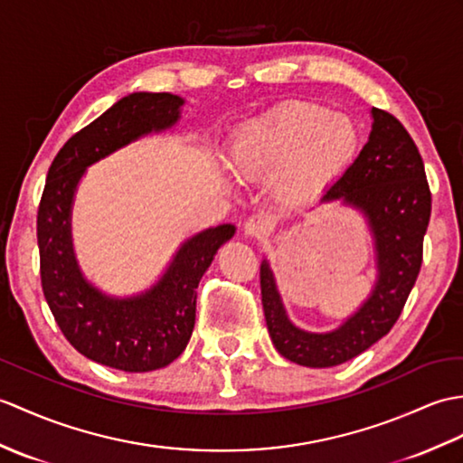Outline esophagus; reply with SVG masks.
<instances>
[{"label":"esophagus","instance_id":"obj_1","mask_svg":"<svg viewBox=\"0 0 463 463\" xmlns=\"http://www.w3.org/2000/svg\"><path fill=\"white\" fill-rule=\"evenodd\" d=\"M272 219L268 217L264 213H256L252 217L246 219L244 222V234L254 236V239H260V236H266L268 232L272 231Z\"/></svg>","mask_w":463,"mask_h":463}]
</instances>
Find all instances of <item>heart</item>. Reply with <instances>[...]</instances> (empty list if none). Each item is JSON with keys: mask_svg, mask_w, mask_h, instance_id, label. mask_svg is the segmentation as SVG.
<instances>
[{"mask_svg": "<svg viewBox=\"0 0 463 463\" xmlns=\"http://www.w3.org/2000/svg\"><path fill=\"white\" fill-rule=\"evenodd\" d=\"M359 124L314 102H289L244 124L234 134L229 164L236 175L264 179L280 174L288 193L331 185L357 159Z\"/></svg>", "mask_w": 463, "mask_h": 463, "instance_id": "b5f03b06", "label": "heart"}]
</instances>
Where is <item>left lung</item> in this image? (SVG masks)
I'll use <instances>...</instances> for the list:
<instances>
[{"label": "left lung", "mask_w": 463, "mask_h": 463, "mask_svg": "<svg viewBox=\"0 0 463 463\" xmlns=\"http://www.w3.org/2000/svg\"><path fill=\"white\" fill-rule=\"evenodd\" d=\"M371 114L369 142L324 195V201L341 199L367 214L379 266V282L367 304L335 331H302L288 321L270 268L260 266L262 307L274 347L304 367H335L367 351L392 329L420 274L432 211L424 161L392 114L381 109Z\"/></svg>", "instance_id": "obj_1"}]
</instances>
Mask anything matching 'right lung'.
<instances>
[{"instance_id":"obj_1","label":"right lung","mask_w":463,"mask_h":463,"mask_svg":"<svg viewBox=\"0 0 463 463\" xmlns=\"http://www.w3.org/2000/svg\"><path fill=\"white\" fill-rule=\"evenodd\" d=\"M183 100L167 92H136L118 100L74 134L52 159L37 211L41 286L71 345L96 363L147 373L175 361L195 327L197 286L232 224L203 231L181 246L149 292L112 299L86 284L71 244V205L77 183L94 161L152 130L177 122Z\"/></svg>"}]
</instances>
